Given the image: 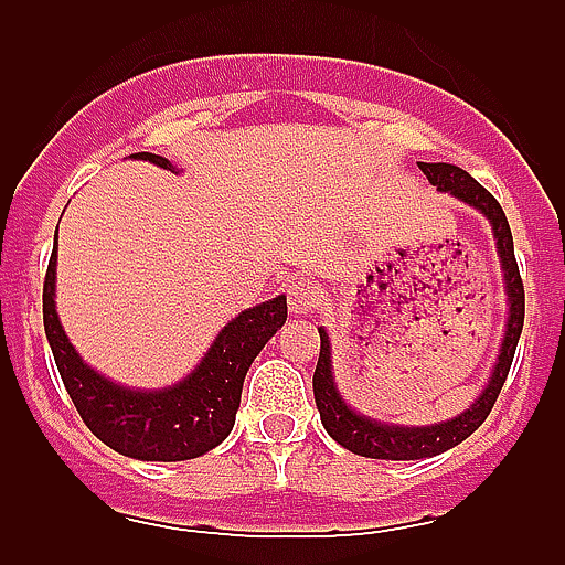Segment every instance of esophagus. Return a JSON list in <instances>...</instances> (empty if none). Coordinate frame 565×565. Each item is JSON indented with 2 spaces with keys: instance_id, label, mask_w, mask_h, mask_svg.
I'll list each match as a JSON object with an SVG mask.
<instances>
[{
  "instance_id": "obj_1",
  "label": "esophagus",
  "mask_w": 565,
  "mask_h": 565,
  "mask_svg": "<svg viewBox=\"0 0 565 565\" xmlns=\"http://www.w3.org/2000/svg\"><path fill=\"white\" fill-rule=\"evenodd\" d=\"M287 295H289V311H292L295 317L309 315V311L315 309L317 300H319V289L311 281H306V278L289 284Z\"/></svg>"
}]
</instances>
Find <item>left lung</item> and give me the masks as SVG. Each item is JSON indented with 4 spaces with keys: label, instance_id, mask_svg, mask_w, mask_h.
Masks as SVG:
<instances>
[{
    "label": "left lung",
    "instance_id": "left-lung-1",
    "mask_svg": "<svg viewBox=\"0 0 565 565\" xmlns=\"http://www.w3.org/2000/svg\"><path fill=\"white\" fill-rule=\"evenodd\" d=\"M418 167L420 172L426 174V180H429L431 185H437V191L451 193L459 202L470 204V207L478 210V213L489 221V226H492L500 267H503V289L505 303H509V319H505V333L498 352V361H494L492 374H489L487 385L478 393L476 402L467 409H461L459 415H454V418L437 420V424L429 426L388 424V420L369 418V415L352 409L350 404L344 402V396L339 393V385H335L333 350H330L328 330L317 328L319 341H322V344H319V361L315 372V398L319 418H322L324 431H328L341 448L369 459H426L437 457V454L448 451V448L467 440V437L487 420L494 402H498V393L503 388L505 377H509L511 361H514L516 341H520L522 335V322H525V289H522L520 267H516L514 259V237H511L509 221H505V213L498 204V199H494L481 182L472 180L465 169L454 167V163H418Z\"/></svg>",
    "mask_w": 565,
    "mask_h": 565
}]
</instances>
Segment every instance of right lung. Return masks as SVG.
<instances>
[{"instance_id": "right-lung-1", "label": "right lung", "mask_w": 565, "mask_h": 565, "mask_svg": "<svg viewBox=\"0 0 565 565\" xmlns=\"http://www.w3.org/2000/svg\"><path fill=\"white\" fill-rule=\"evenodd\" d=\"M130 158L180 172L169 158L152 152H134ZM54 298L56 243L43 284V324L60 377L89 431L122 457L141 461H185L221 446L235 426L250 363L287 322V295H278L226 322L196 369L180 383L130 388L95 372L78 355L62 328Z\"/></svg>"}]
</instances>
